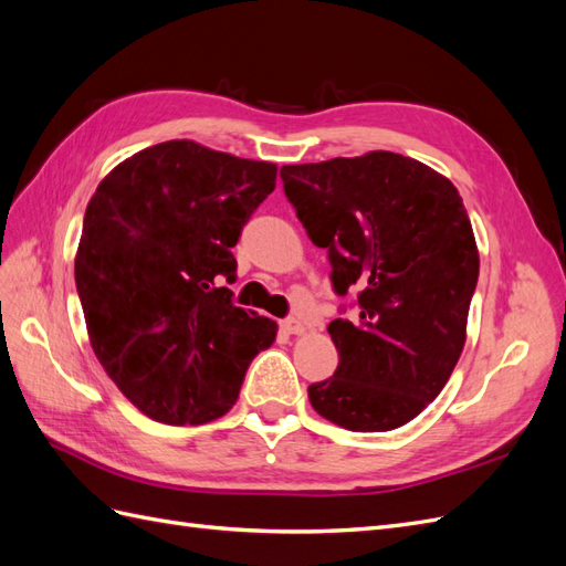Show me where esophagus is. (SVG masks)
Segmentation results:
<instances>
[{
    "label": "esophagus",
    "mask_w": 566,
    "mask_h": 566,
    "mask_svg": "<svg viewBox=\"0 0 566 566\" xmlns=\"http://www.w3.org/2000/svg\"><path fill=\"white\" fill-rule=\"evenodd\" d=\"M281 328L287 335H300V333H304V323L300 318H295V316H287V318L281 321Z\"/></svg>",
    "instance_id": "34e87169"
}]
</instances>
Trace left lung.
<instances>
[{
	"label": "left lung",
	"instance_id": "1",
	"mask_svg": "<svg viewBox=\"0 0 566 566\" xmlns=\"http://www.w3.org/2000/svg\"><path fill=\"white\" fill-rule=\"evenodd\" d=\"M281 179L328 252L333 290L356 293L354 314L328 325L339 364L310 385V401L352 432L397 430L437 399L465 347L479 252L462 198L389 150L285 165Z\"/></svg>",
	"mask_w": 566,
	"mask_h": 566
}]
</instances>
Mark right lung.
I'll list each match as a JSON object with an SVG mask.
<instances>
[{
    "label": "right lung",
    "mask_w": 566,
    "mask_h": 566,
    "mask_svg": "<svg viewBox=\"0 0 566 566\" xmlns=\"http://www.w3.org/2000/svg\"><path fill=\"white\" fill-rule=\"evenodd\" d=\"M276 165L165 142L119 163L82 221L75 285L92 349L148 418L202 424L235 403L276 323L233 304L235 248Z\"/></svg>",
    "instance_id": "1"
}]
</instances>
